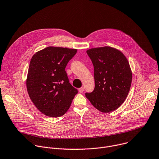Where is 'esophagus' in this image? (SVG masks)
I'll return each mask as SVG.
<instances>
[{
    "mask_svg": "<svg viewBox=\"0 0 159 159\" xmlns=\"http://www.w3.org/2000/svg\"><path fill=\"white\" fill-rule=\"evenodd\" d=\"M78 91H79L80 93H82L84 91V88H83V87H81V88H79V89H78Z\"/></svg>",
    "mask_w": 159,
    "mask_h": 159,
    "instance_id": "obj_1",
    "label": "esophagus"
}]
</instances>
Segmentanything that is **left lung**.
<instances>
[{
    "instance_id": "8db88e82",
    "label": "left lung",
    "mask_w": 159,
    "mask_h": 159,
    "mask_svg": "<svg viewBox=\"0 0 159 159\" xmlns=\"http://www.w3.org/2000/svg\"><path fill=\"white\" fill-rule=\"evenodd\" d=\"M86 53L94 66V88L85 96L99 111H112L129 93L132 80L129 62L121 51L111 47L92 48Z\"/></svg>"
}]
</instances>
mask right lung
I'll return each instance as SVG.
<instances>
[{"label": "right lung", "instance_id": "right-lung-1", "mask_svg": "<svg viewBox=\"0 0 159 159\" xmlns=\"http://www.w3.org/2000/svg\"><path fill=\"white\" fill-rule=\"evenodd\" d=\"M76 52L75 49L49 46L31 58L26 80L27 92L36 108L46 116H62L78 93L65 71Z\"/></svg>", "mask_w": 159, "mask_h": 159}]
</instances>
